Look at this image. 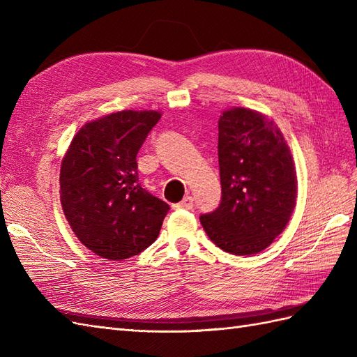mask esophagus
Returning <instances> with one entry per match:
<instances>
[{"label":"esophagus","instance_id":"esophagus-1","mask_svg":"<svg viewBox=\"0 0 357 357\" xmlns=\"http://www.w3.org/2000/svg\"><path fill=\"white\" fill-rule=\"evenodd\" d=\"M193 205H195V202H193V197L185 196L184 199L181 200L179 204H176V205H175V208H178V209H191V208H193Z\"/></svg>","mask_w":357,"mask_h":357}]
</instances>
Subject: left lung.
Wrapping results in <instances>:
<instances>
[{
	"label": "left lung",
	"instance_id": "8db88e82",
	"mask_svg": "<svg viewBox=\"0 0 357 357\" xmlns=\"http://www.w3.org/2000/svg\"><path fill=\"white\" fill-rule=\"evenodd\" d=\"M222 199L200 215L213 243L234 255L264 250L285 229L297 197L296 167L273 121L245 108L218 119Z\"/></svg>",
	"mask_w": 357,
	"mask_h": 357
}]
</instances>
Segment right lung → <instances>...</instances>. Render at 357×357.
<instances>
[{
    "instance_id": "obj_1",
    "label": "right lung",
    "mask_w": 357,
    "mask_h": 357,
    "mask_svg": "<svg viewBox=\"0 0 357 357\" xmlns=\"http://www.w3.org/2000/svg\"><path fill=\"white\" fill-rule=\"evenodd\" d=\"M160 117L128 109L86 123L63 158V211L98 257L131 258L158 238L170 206L140 185L137 153Z\"/></svg>"
}]
</instances>
